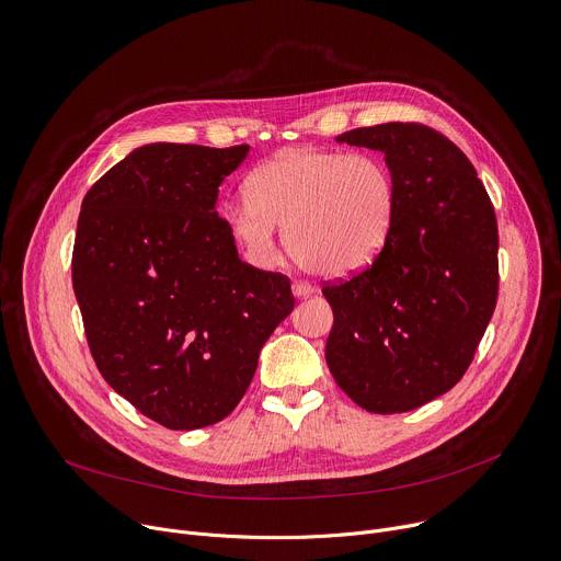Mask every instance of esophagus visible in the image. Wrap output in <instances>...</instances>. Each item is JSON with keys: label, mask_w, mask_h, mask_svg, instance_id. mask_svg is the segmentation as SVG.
Wrapping results in <instances>:
<instances>
[{"label": "esophagus", "mask_w": 561, "mask_h": 561, "mask_svg": "<svg viewBox=\"0 0 561 561\" xmlns=\"http://www.w3.org/2000/svg\"><path fill=\"white\" fill-rule=\"evenodd\" d=\"M312 284H308V282H301V279H297V282H293V295L295 297H308V295H312Z\"/></svg>", "instance_id": "1"}]
</instances>
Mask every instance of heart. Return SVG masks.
<instances>
[{
  "mask_svg": "<svg viewBox=\"0 0 561 561\" xmlns=\"http://www.w3.org/2000/svg\"><path fill=\"white\" fill-rule=\"evenodd\" d=\"M247 197L221 208L228 234L249 260H279L275 226L295 262L324 277L368 268L388 247L397 219V186L373 152L293 146L275 152L247 180Z\"/></svg>",
  "mask_w": 561,
  "mask_h": 561,
  "instance_id": "obj_1",
  "label": "heart"
}]
</instances>
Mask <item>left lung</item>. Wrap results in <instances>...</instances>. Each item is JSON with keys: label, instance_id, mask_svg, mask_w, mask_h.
Instances as JSON below:
<instances>
[{"label": "left lung", "instance_id": "obj_1", "mask_svg": "<svg viewBox=\"0 0 561 561\" xmlns=\"http://www.w3.org/2000/svg\"><path fill=\"white\" fill-rule=\"evenodd\" d=\"M381 150L397 186V219L381 255L322 293L335 322L327 364L368 413L415 411L468 370L500 290L493 202L468 157L417 122L337 137Z\"/></svg>", "mask_w": 561, "mask_h": 561}]
</instances>
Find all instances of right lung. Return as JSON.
I'll return each instance as SVG.
<instances>
[{
    "label": "right lung",
    "mask_w": 561,
    "mask_h": 561,
    "mask_svg": "<svg viewBox=\"0 0 561 561\" xmlns=\"http://www.w3.org/2000/svg\"><path fill=\"white\" fill-rule=\"evenodd\" d=\"M249 150L141 146L79 213L72 288L91 355L122 397L171 431L232 413L295 306L290 279L239 260L215 210Z\"/></svg>",
    "instance_id": "add662e5"
}]
</instances>
